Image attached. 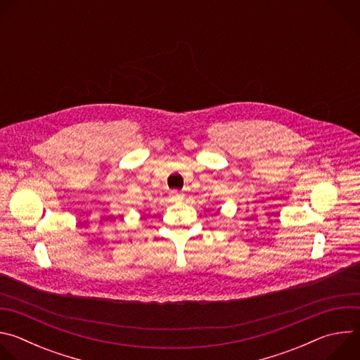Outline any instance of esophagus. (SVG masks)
Masks as SVG:
<instances>
[{
	"instance_id": "34e87169",
	"label": "esophagus",
	"mask_w": 360,
	"mask_h": 360,
	"mask_svg": "<svg viewBox=\"0 0 360 360\" xmlns=\"http://www.w3.org/2000/svg\"><path fill=\"white\" fill-rule=\"evenodd\" d=\"M171 196L174 200H182L184 199V193L179 192V191H172L171 192Z\"/></svg>"
}]
</instances>
